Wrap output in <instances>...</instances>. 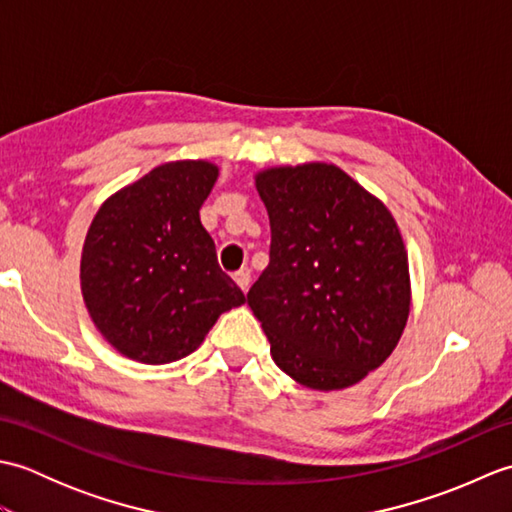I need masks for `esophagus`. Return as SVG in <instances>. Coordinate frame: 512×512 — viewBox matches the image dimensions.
Listing matches in <instances>:
<instances>
[{"label": "esophagus", "mask_w": 512, "mask_h": 512, "mask_svg": "<svg viewBox=\"0 0 512 512\" xmlns=\"http://www.w3.org/2000/svg\"><path fill=\"white\" fill-rule=\"evenodd\" d=\"M233 279L237 281L239 288H242L244 292H248V286H250V270L248 268H239L237 273L233 275Z\"/></svg>", "instance_id": "obj_1"}]
</instances>
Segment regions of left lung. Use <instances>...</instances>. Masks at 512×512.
I'll return each instance as SVG.
<instances>
[{"mask_svg": "<svg viewBox=\"0 0 512 512\" xmlns=\"http://www.w3.org/2000/svg\"><path fill=\"white\" fill-rule=\"evenodd\" d=\"M270 262L248 290L279 369L310 389L350 387L385 363L409 317L407 250L387 206L323 162L255 178Z\"/></svg>", "mask_w": 512, "mask_h": 512, "instance_id": "obj_1", "label": "left lung"}]
</instances>
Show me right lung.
<instances>
[{"instance_id":"right-lung-1","label":"right lung","mask_w":512,"mask_h":512,"mask_svg":"<svg viewBox=\"0 0 512 512\" xmlns=\"http://www.w3.org/2000/svg\"><path fill=\"white\" fill-rule=\"evenodd\" d=\"M215 180L217 167L204 160L160 165L112 195L85 237V306L105 339L134 361H178L222 312L246 301L200 222Z\"/></svg>"}]
</instances>
